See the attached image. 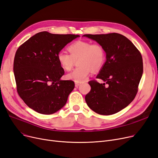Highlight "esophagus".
Instances as JSON below:
<instances>
[{
  "instance_id": "34e87169",
  "label": "esophagus",
  "mask_w": 158,
  "mask_h": 158,
  "mask_svg": "<svg viewBox=\"0 0 158 158\" xmlns=\"http://www.w3.org/2000/svg\"><path fill=\"white\" fill-rule=\"evenodd\" d=\"M80 85V83H78V82H75V86L77 87V88H78V87Z\"/></svg>"
}]
</instances>
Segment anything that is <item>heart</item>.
Masks as SVG:
<instances>
[{
  "mask_svg": "<svg viewBox=\"0 0 158 158\" xmlns=\"http://www.w3.org/2000/svg\"><path fill=\"white\" fill-rule=\"evenodd\" d=\"M69 54L63 52L57 54V61L65 71H69L77 61L78 67L69 73L66 77L75 82L81 83L85 81L91 70L94 72L99 70L105 64L106 52L103 46L99 43L78 40L69 46Z\"/></svg>",
  "mask_w": 158,
  "mask_h": 158,
  "instance_id": "obj_1",
  "label": "heart"
}]
</instances>
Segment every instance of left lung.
<instances>
[{
	"label": "left lung",
	"mask_w": 158,
	"mask_h": 158,
	"mask_svg": "<svg viewBox=\"0 0 158 158\" xmlns=\"http://www.w3.org/2000/svg\"><path fill=\"white\" fill-rule=\"evenodd\" d=\"M104 48L106 61L97 78L89 81L91 90L85 97L88 106L101 115H111L122 110L137 95L143 73L141 53L127 38L112 32L84 35Z\"/></svg>",
	"instance_id": "left-lung-1"
}]
</instances>
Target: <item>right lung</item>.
<instances>
[{
  "instance_id": "1",
  "label": "right lung",
  "mask_w": 158,
  "mask_h": 158,
  "mask_svg": "<svg viewBox=\"0 0 158 158\" xmlns=\"http://www.w3.org/2000/svg\"><path fill=\"white\" fill-rule=\"evenodd\" d=\"M77 35L40 32L15 52L14 73L18 94L25 104L42 114H52L66 104L74 88L72 80H61L64 71L57 54Z\"/></svg>"
}]
</instances>
